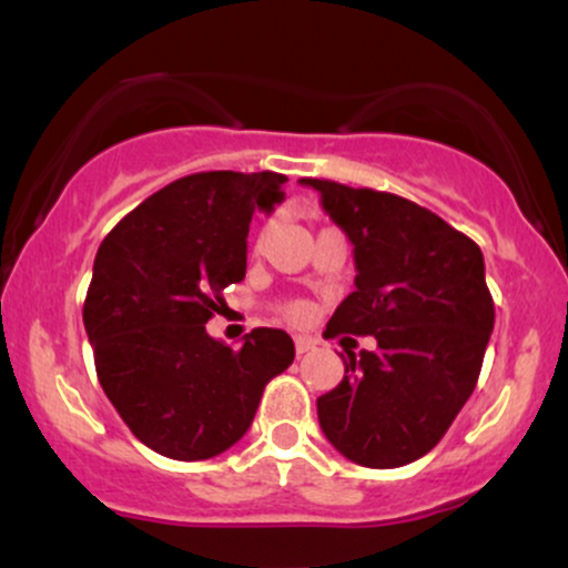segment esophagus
I'll return each mask as SVG.
<instances>
[{"instance_id": "34e87169", "label": "esophagus", "mask_w": 568, "mask_h": 568, "mask_svg": "<svg viewBox=\"0 0 568 568\" xmlns=\"http://www.w3.org/2000/svg\"><path fill=\"white\" fill-rule=\"evenodd\" d=\"M293 344H296V355H304V352H310V349H315V338H310V336H296L293 338Z\"/></svg>"}]
</instances>
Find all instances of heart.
I'll return each mask as SVG.
<instances>
[{"label": "heart", "mask_w": 568, "mask_h": 568, "mask_svg": "<svg viewBox=\"0 0 568 568\" xmlns=\"http://www.w3.org/2000/svg\"><path fill=\"white\" fill-rule=\"evenodd\" d=\"M306 304L304 302H285L283 306H280V315L285 317V321L291 323H304L306 321Z\"/></svg>", "instance_id": "b5f03b06"}]
</instances>
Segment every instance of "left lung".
Segmentation results:
<instances>
[{
	"label": "left lung",
	"mask_w": 568,
	"mask_h": 568,
	"mask_svg": "<svg viewBox=\"0 0 568 568\" xmlns=\"http://www.w3.org/2000/svg\"><path fill=\"white\" fill-rule=\"evenodd\" d=\"M355 245V291L325 336H374L347 352L344 379L317 397L336 452L389 470L438 446L478 384L494 331L484 253L427 207L376 189L302 179Z\"/></svg>",
	"instance_id": "obj_1"
}]
</instances>
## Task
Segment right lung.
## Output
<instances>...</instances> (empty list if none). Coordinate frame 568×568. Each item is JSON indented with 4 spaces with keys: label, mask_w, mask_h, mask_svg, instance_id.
<instances>
[{
    "label": "right lung",
    "mask_w": 568,
    "mask_h": 568,
    "mask_svg": "<svg viewBox=\"0 0 568 568\" xmlns=\"http://www.w3.org/2000/svg\"><path fill=\"white\" fill-rule=\"evenodd\" d=\"M283 173L207 171L173 181L103 237L82 321L95 374L143 446L211 459L251 427L291 336L253 328L240 349L207 336L221 291L245 277L247 226L283 200Z\"/></svg>",
    "instance_id": "add662e5"
}]
</instances>
